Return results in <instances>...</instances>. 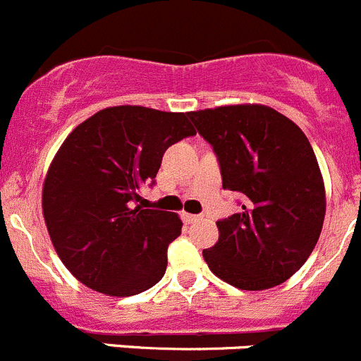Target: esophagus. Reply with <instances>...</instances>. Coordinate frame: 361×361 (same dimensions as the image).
Instances as JSON below:
<instances>
[{
	"label": "esophagus",
	"mask_w": 361,
	"mask_h": 361,
	"mask_svg": "<svg viewBox=\"0 0 361 361\" xmlns=\"http://www.w3.org/2000/svg\"><path fill=\"white\" fill-rule=\"evenodd\" d=\"M184 219H186L188 223H197V221H200V219H204V216L202 214H184Z\"/></svg>",
	"instance_id": "1"
}]
</instances>
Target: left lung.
Wrapping results in <instances>:
<instances>
[{
  "label": "left lung",
  "instance_id": "1",
  "mask_svg": "<svg viewBox=\"0 0 361 361\" xmlns=\"http://www.w3.org/2000/svg\"><path fill=\"white\" fill-rule=\"evenodd\" d=\"M188 116L218 157L223 190L243 198L241 212L216 221L218 243L204 250L209 269L243 290L280 286L307 262L324 221V184L310 142L267 106Z\"/></svg>",
  "mask_w": 361,
  "mask_h": 361
}]
</instances>
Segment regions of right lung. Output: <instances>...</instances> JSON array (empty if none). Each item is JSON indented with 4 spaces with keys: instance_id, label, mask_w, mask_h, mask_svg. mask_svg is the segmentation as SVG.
Wrapping results in <instances>:
<instances>
[{
    "instance_id": "obj_1",
    "label": "right lung",
    "mask_w": 361,
    "mask_h": 361,
    "mask_svg": "<svg viewBox=\"0 0 361 361\" xmlns=\"http://www.w3.org/2000/svg\"><path fill=\"white\" fill-rule=\"evenodd\" d=\"M195 127L186 113L115 106L75 127L44 180L42 209L61 262L81 283L109 296H135L166 271L177 214L136 205L154 186L163 154Z\"/></svg>"
}]
</instances>
